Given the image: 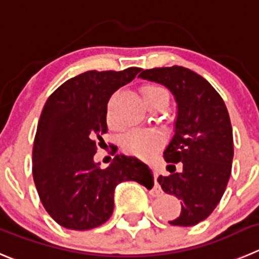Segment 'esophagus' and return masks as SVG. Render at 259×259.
Wrapping results in <instances>:
<instances>
[{"label": "esophagus", "instance_id": "1", "mask_svg": "<svg viewBox=\"0 0 259 259\" xmlns=\"http://www.w3.org/2000/svg\"><path fill=\"white\" fill-rule=\"evenodd\" d=\"M161 193H162V190H161V187H159L158 184H154L153 189H152V194L159 195V194H161Z\"/></svg>", "mask_w": 259, "mask_h": 259}]
</instances>
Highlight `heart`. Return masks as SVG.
Returning <instances> with one entry per match:
<instances>
[{
  "mask_svg": "<svg viewBox=\"0 0 259 259\" xmlns=\"http://www.w3.org/2000/svg\"><path fill=\"white\" fill-rule=\"evenodd\" d=\"M143 96L146 102L165 98L168 101V92L163 87L157 85V84H147L143 87ZM106 122L108 127L116 130L118 129V122L116 118L115 112H113L112 103L107 106L106 110ZM163 144V137L156 130H132L127 133L121 141L122 151L129 154L147 158L151 157L161 148Z\"/></svg>",
  "mask_w": 259,
  "mask_h": 259,
  "instance_id": "obj_1",
  "label": "heart"
}]
</instances>
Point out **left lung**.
I'll use <instances>...</instances> for the list:
<instances>
[{
  "label": "left lung",
  "instance_id": "left-lung-1",
  "mask_svg": "<svg viewBox=\"0 0 259 259\" xmlns=\"http://www.w3.org/2000/svg\"><path fill=\"white\" fill-rule=\"evenodd\" d=\"M139 76L167 87L178 102L175 135L163 153L174 171L159 175L158 183L181 200V213L168 224L194 226L213 212L231 175L234 141L228 107L206 79L187 67H154ZM179 162L182 171L176 173Z\"/></svg>",
  "mask_w": 259,
  "mask_h": 259
}]
</instances>
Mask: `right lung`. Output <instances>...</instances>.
<instances>
[{"label":"right lung","mask_w":259,"mask_h":259,"mask_svg":"<svg viewBox=\"0 0 259 259\" xmlns=\"http://www.w3.org/2000/svg\"><path fill=\"white\" fill-rule=\"evenodd\" d=\"M141 70H91L48 97L38 121L31 168L43 207L64 228L91 230L105 224L113 212L118 183H153L146 163L134 156L117 154L106 168L93 161L97 147L105 143L108 100Z\"/></svg>","instance_id":"obj_1"}]
</instances>
